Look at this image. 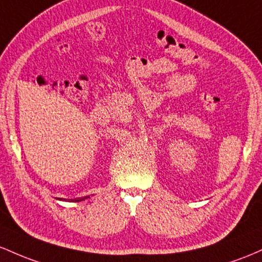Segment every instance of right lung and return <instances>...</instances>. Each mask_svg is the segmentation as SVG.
I'll return each mask as SVG.
<instances>
[{
    "mask_svg": "<svg viewBox=\"0 0 262 262\" xmlns=\"http://www.w3.org/2000/svg\"><path fill=\"white\" fill-rule=\"evenodd\" d=\"M88 198H90V196L86 195V196H81V198L70 199V202H81V201H85V199H88ZM58 199H59V201H67V199H64V198H58Z\"/></svg>",
    "mask_w": 262,
    "mask_h": 262,
    "instance_id": "1",
    "label": "right lung"
}]
</instances>
